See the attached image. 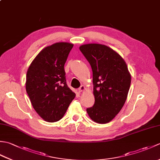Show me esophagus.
<instances>
[{
	"label": "esophagus",
	"instance_id": "esophagus-1",
	"mask_svg": "<svg viewBox=\"0 0 160 160\" xmlns=\"http://www.w3.org/2000/svg\"><path fill=\"white\" fill-rule=\"evenodd\" d=\"M84 90H85V87L82 85L79 88V89H78V92L81 93V92H82V91H84Z\"/></svg>",
	"mask_w": 160,
	"mask_h": 160
}]
</instances>
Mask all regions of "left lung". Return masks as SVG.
<instances>
[{
    "label": "left lung",
    "mask_w": 160,
    "mask_h": 160,
    "mask_svg": "<svg viewBox=\"0 0 160 160\" xmlns=\"http://www.w3.org/2000/svg\"><path fill=\"white\" fill-rule=\"evenodd\" d=\"M93 71L95 103L87 108L90 118L98 124L111 122L127 98L131 76L127 63L115 51L102 44L80 47Z\"/></svg>",
    "instance_id": "1"
}]
</instances>
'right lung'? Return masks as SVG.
Listing matches in <instances>:
<instances>
[{
    "label": "right lung",
    "mask_w": 160,
    "mask_h": 160,
    "mask_svg": "<svg viewBox=\"0 0 160 160\" xmlns=\"http://www.w3.org/2000/svg\"><path fill=\"white\" fill-rule=\"evenodd\" d=\"M73 45L56 42L46 47L30 64L25 87L36 113L44 120H60L76 97L66 83L64 66Z\"/></svg>",
    "instance_id": "obj_1"
}]
</instances>
